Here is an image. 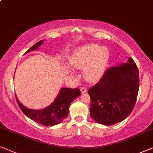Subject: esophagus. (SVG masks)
Returning <instances> with one entry per match:
<instances>
[{
  "label": "esophagus",
  "instance_id": "obj_1",
  "mask_svg": "<svg viewBox=\"0 0 153 153\" xmlns=\"http://www.w3.org/2000/svg\"><path fill=\"white\" fill-rule=\"evenodd\" d=\"M80 91H81L82 93H85L86 92H87V90H86L85 88H80Z\"/></svg>",
  "mask_w": 153,
  "mask_h": 153
}]
</instances>
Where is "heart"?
<instances>
[{"label": "heart", "mask_w": 153, "mask_h": 153, "mask_svg": "<svg viewBox=\"0 0 153 153\" xmlns=\"http://www.w3.org/2000/svg\"><path fill=\"white\" fill-rule=\"evenodd\" d=\"M109 58V51L105 46L88 44L77 48L70 63L75 69L83 68L85 78L89 82L98 80L104 74Z\"/></svg>", "instance_id": "b5f03b06"}]
</instances>
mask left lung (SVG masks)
I'll return each instance as SVG.
<instances>
[{"mask_svg": "<svg viewBox=\"0 0 153 153\" xmlns=\"http://www.w3.org/2000/svg\"><path fill=\"white\" fill-rule=\"evenodd\" d=\"M138 89L139 72L132 58L110 68L99 82L88 90L91 117L104 126L121 122L131 113Z\"/></svg>", "mask_w": 153, "mask_h": 153, "instance_id": "1", "label": "left lung"}]
</instances>
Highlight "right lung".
<instances>
[{
  "mask_svg": "<svg viewBox=\"0 0 153 153\" xmlns=\"http://www.w3.org/2000/svg\"><path fill=\"white\" fill-rule=\"evenodd\" d=\"M43 41L44 40H42L35 44L30 49L27 50L25 54L39 48ZM80 94L81 93L78 88L72 89L68 88H62L52 103L46 108L40 110L30 109L24 106L18 100L16 95V97L20 108L27 117L43 126H53L60 124L68 116L71 102Z\"/></svg>",
  "mask_w": 153,
  "mask_h": 153,
  "instance_id": "right-lung-1",
  "label": "right lung"
}]
</instances>
